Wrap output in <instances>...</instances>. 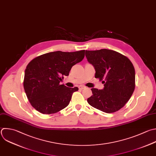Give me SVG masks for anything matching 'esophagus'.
I'll use <instances>...</instances> for the list:
<instances>
[{
  "label": "esophagus",
  "instance_id": "34e87169",
  "mask_svg": "<svg viewBox=\"0 0 156 156\" xmlns=\"http://www.w3.org/2000/svg\"><path fill=\"white\" fill-rule=\"evenodd\" d=\"M84 88H85V86L80 85V86L79 87V90H83V89H84Z\"/></svg>",
  "mask_w": 156,
  "mask_h": 156
}]
</instances>
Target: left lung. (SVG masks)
<instances>
[{
    "label": "left lung",
    "instance_id": "left-lung-1",
    "mask_svg": "<svg viewBox=\"0 0 156 156\" xmlns=\"http://www.w3.org/2000/svg\"><path fill=\"white\" fill-rule=\"evenodd\" d=\"M88 62L95 69V78L102 80L104 88H91L88 98L92 107L105 113L115 112L124 106L135 89V69L130 60L116 51L103 49L85 51Z\"/></svg>",
    "mask_w": 156,
    "mask_h": 156
}]
</instances>
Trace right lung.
Returning <instances> with one entry per match:
<instances>
[{"label":"right lung","instance_id":"right-lung-1","mask_svg":"<svg viewBox=\"0 0 156 156\" xmlns=\"http://www.w3.org/2000/svg\"><path fill=\"white\" fill-rule=\"evenodd\" d=\"M85 57V50L55 51L33 59L25 70L24 88L32 106L43 114L57 113L67 107L77 87L60 85L74 65Z\"/></svg>","mask_w":156,"mask_h":156}]
</instances>
